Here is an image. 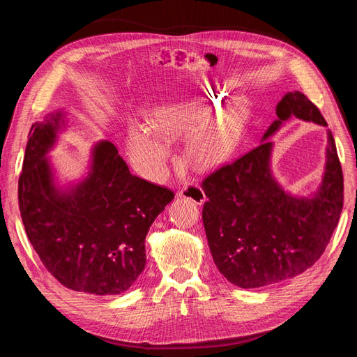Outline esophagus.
<instances>
[{
	"instance_id": "obj_1",
	"label": "esophagus",
	"mask_w": 357,
	"mask_h": 357,
	"mask_svg": "<svg viewBox=\"0 0 357 357\" xmlns=\"http://www.w3.org/2000/svg\"><path fill=\"white\" fill-rule=\"evenodd\" d=\"M178 197L188 198V199L193 201V202L198 204V205L204 204V201H205V193H204V190L201 189V186L192 185V183H189V185H185V186L180 188Z\"/></svg>"
}]
</instances>
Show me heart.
Returning <instances> with one entry per match:
<instances>
[{
  "mask_svg": "<svg viewBox=\"0 0 357 357\" xmlns=\"http://www.w3.org/2000/svg\"><path fill=\"white\" fill-rule=\"evenodd\" d=\"M213 92L198 101L158 107L150 113V122L131 125L128 146L146 176L156 180L164 174L172 153L169 138L189 137L188 159L199 169L218 168L232 156L247 122V107L236 102L211 118L228 100Z\"/></svg>",
  "mask_w": 357,
  "mask_h": 357,
  "instance_id": "obj_1",
  "label": "heart"
}]
</instances>
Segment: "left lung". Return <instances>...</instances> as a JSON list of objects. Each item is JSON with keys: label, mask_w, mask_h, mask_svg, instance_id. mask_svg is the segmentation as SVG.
<instances>
[{"label": "left lung", "mask_w": 357, "mask_h": 357, "mask_svg": "<svg viewBox=\"0 0 357 357\" xmlns=\"http://www.w3.org/2000/svg\"><path fill=\"white\" fill-rule=\"evenodd\" d=\"M262 143L202 181V222L213 261L232 284L255 289L294 278L314 265L337 228L344 178L331 129L325 172L310 197H294L271 171L274 135L287 119L328 126L304 93L287 92Z\"/></svg>", "instance_id": "8db88e82"}]
</instances>
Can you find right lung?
Wrapping results in <instances>:
<instances>
[{"label": "right lung", "mask_w": 357, "mask_h": 357, "mask_svg": "<svg viewBox=\"0 0 357 357\" xmlns=\"http://www.w3.org/2000/svg\"><path fill=\"white\" fill-rule=\"evenodd\" d=\"M62 128V112L31 126L17 190L26 235L61 284L100 296L123 294L143 273L146 235L174 193L132 176L110 142L91 149L80 181L61 185L47 155Z\"/></svg>", "instance_id": "add662e5"}]
</instances>
